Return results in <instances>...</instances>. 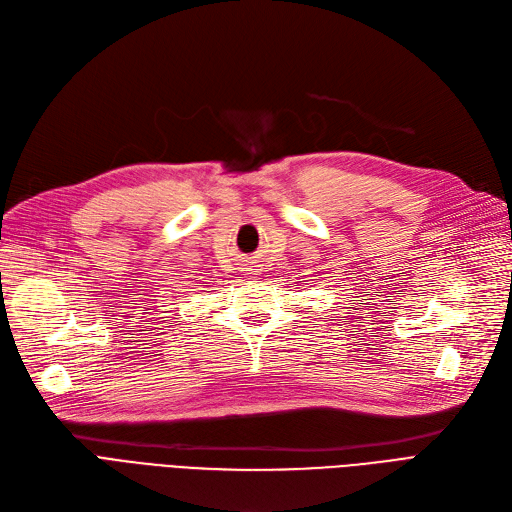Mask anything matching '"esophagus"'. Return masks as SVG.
Masks as SVG:
<instances>
[{
	"instance_id": "1",
	"label": "esophagus",
	"mask_w": 512,
	"mask_h": 512,
	"mask_svg": "<svg viewBox=\"0 0 512 512\" xmlns=\"http://www.w3.org/2000/svg\"><path fill=\"white\" fill-rule=\"evenodd\" d=\"M251 270H253V268H246V272H249V274H251Z\"/></svg>"
}]
</instances>
